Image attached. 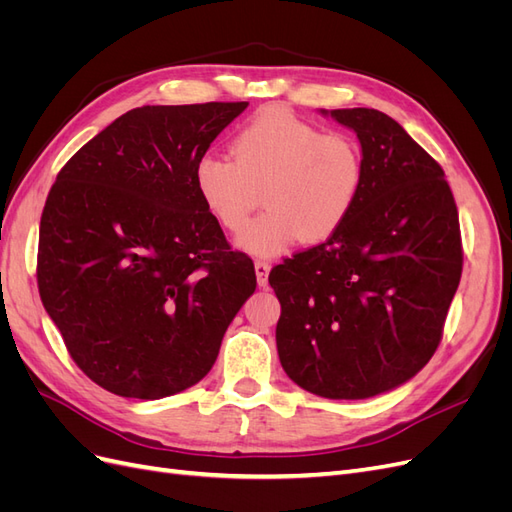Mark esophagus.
<instances>
[{
    "label": "esophagus",
    "instance_id": "1",
    "mask_svg": "<svg viewBox=\"0 0 512 512\" xmlns=\"http://www.w3.org/2000/svg\"><path fill=\"white\" fill-rule=\"evenodd\" d=\"M254 269H256V280H258V286L265 288L267 282H269V271H271V262L267 260H256L254 262Z\"/></svg>",
    "mask_w": 512,
    "mask_h": 512
}]
</instances>
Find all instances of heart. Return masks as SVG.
<instances>
[{
  "instance_id": "b5f03b06",
  "label": "heart",
  "mask_w": 512,
  "mask_h": 512,
  "mask_svg": "<svg viewBox=\"0 0 512 512\" xmlns=\"http://www.w3.org/2000/svg\"><path fill=\"white\" fill-rule=\"evenodd\" d=\"M232 158L205 153L194 188L211 218L241 232L259 202L267 214L239 237L247 254L277 256L299 239L320 243L346 224L361 196L365 166L354 138L322 132L286 108L258 113L232 136Z\"/></svg>"
}]
</instances>
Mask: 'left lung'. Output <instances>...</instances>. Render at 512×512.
Listing matches in <instances>:
<instances>
[{
	"label": "left lung",
	"instance_id": "1",
	"mask_svg": "<svg viewBox=\"0 0 512 512\" xmlns=\"http://www.w3.org/2000/svg\"><path fill=\"white\" fill-rule=\"evenodd\" d=\"M363 149L346 224L269 273L282 367L301 389L365 399L421 371L438 350L463 267L459 213L442 166L376 108H337Z\"/></svg>",
	"mask_w": 512,
	"mask_h": 512
}]
</instances>
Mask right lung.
I'll return each instance as SVG.
<instances>
[{
  "instance_id": "add662e5",
  "label": "right lung",
  "mask_w": 512,
  "mask_h": 512,
  "mask_svg": "<svg viewBox=\"0 0 512 512\" xmlns=\"http://www.w3.org/2000/svg\"><path fill=\"white\" fill-rule=\"evenodd\" d=\"M247 102L141 106L59 170L38 239V290L83 374L160 399L207 376L256 290L200 203L194 164Z\"/></svg>"
}]
</instances>
